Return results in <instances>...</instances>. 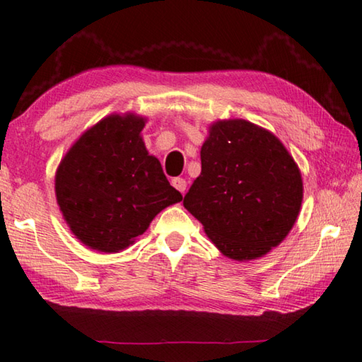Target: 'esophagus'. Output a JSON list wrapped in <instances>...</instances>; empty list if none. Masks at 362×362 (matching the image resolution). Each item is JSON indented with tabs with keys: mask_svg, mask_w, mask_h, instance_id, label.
Here are the masks:
<instances>
[{
	"mask_svg": "<svg viewBox=\"0 0 362 362\" xmlns=\"http://www.w3.org/2000/svg\"><path fill=\"white\" fill-rule=\"evenodd\" d=\"M173 185L179 189L180 193H185L187 189V182L185 179H182V177H175V179H173Z\"/></svg>",
	"mask_w": 362,
	"mask_h": 362,
	"instance_id": "obj_1",
	"label": "esophagus"
}]
</instances>
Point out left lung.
<instances>
[{"label": "left lung", "mask_w": 362, "mask_h": 362, "mask_svg": "<svg viewBox=\"0 0 362 362\" xmlns=\"http://www.w3.org/2000/svg\"><path fill=\"white\" fill-rule=\"evenodd\" d=\"M302 198V175L279 139L246 119H225L209 127L183 206L220 252L243 262L284 240Z\"/></svg>", "instance_id": "8db88e82"}]
</instances>
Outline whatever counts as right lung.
<instances>
[{
	"label": "right lung",
	"instance_id": "right-lung-1",
	"mask_svg": "<svg viewBox=\"0 0 362 362\" xmlns=\"http://www.w3.org/2000/svg\"><path fill=\"white\" fill-rule=\"evenodd\" d=\"M145 118L110 115L66 151L56 173V198L79 241L119 252L144 235L164 207L182 201L142 140Z\"/></svg>",
	"mask_w": 362,
	"mask_h": 362
}]
</instances>
